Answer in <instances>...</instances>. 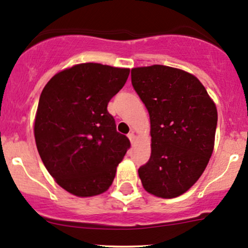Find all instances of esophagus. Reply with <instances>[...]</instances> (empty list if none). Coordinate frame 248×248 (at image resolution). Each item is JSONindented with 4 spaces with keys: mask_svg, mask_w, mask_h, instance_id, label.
<instances>
[{
    "mask_svg": "<svg viewBox=\"0 0 248 248\" xmlns=\"http://www.w3.org/2000/svg\"><path fill=\"white\" fill-rule=\"evenodd\" d=\"M128 139H129L130 143H134V141H135V134H134L133 132L128 134Z\"/></svg>",
    "mask_w": 248,
    "mask_h": 248,
    "instance_id": "1",
    "label": "esophagus"
}]
</instances>
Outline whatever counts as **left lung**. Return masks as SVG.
Here are the masks:
<instances>
[{
	"instance_id": "obj_1",
	"label": "left lung",
	"mask_w": 248,
	"mask_h": 248,
	"mask_svg": "<svg viewBox=\"0 0 248 248\" xmlns=\"http://www.w3.org/2000/svg\"><path fill=\"white\" fill-rule=\"evenodd\" d=\"M132 85L150 118L152 155L139 169L146 191L175 198L191 187L209 163L218 114L195 76L164 65L135 67Z\"/></svg>"
}]
</instances>
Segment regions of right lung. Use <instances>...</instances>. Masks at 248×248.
Segmentation results:
<instances>
[{
  "instance_id": "add662e5",
  "label": "right lung",
  "mask_w": 248,
  "mask_h": 248,
  "mask_svg": "<svg viewBox=\"0 0 248 248\" xmlns=\"http://www.w3.org/2000/svg\"><path fill=\"white\" fill-rule=\"evenodd\" d=\"M129 70L85 62L57 73L43 88L35 140L43 163L62 189L78 197L105 192L129 149L108 113Z\"/></svg>"
}]
</instances>
